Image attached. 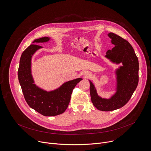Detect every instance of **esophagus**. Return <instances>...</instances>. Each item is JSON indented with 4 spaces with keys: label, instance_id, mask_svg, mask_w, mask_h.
<instances>
[{
    "label": "esophagus",
    "instance_id": "esophagus-1",
    "mask_svg": "<svg viewBox=\"0 0 151 151\" xmlns=\"http://www.w3.org/2000/svg\"><path fill=\"white\" fill-rule=\"evenodd\" d=\"M83 74L84 75V76H85V77L88 76L89 75H90V73L89 72H86V71H84V72H83Z\"/></svg>",
    "mask_w": 151,
    "mask_h": 151
}]
</instances>
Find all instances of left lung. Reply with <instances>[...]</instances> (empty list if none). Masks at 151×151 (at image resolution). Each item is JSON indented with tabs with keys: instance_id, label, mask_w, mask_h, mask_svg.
Segmentation results:
<instances>
[{
	"instance_id": "8db88e82",
	"label": "left lung",
	"mask_w": 151,
	"mask_h": 151,
	"mask_svg": "<svg viewBox=\"0 0 151 151\" xmlns=\"http://www.w3.org/2000/svg\"><path fill=\"white\" fill-rule=\"evenodd\" d=\"M107 35L115 47L106 52L105 57L114 63H121L122 66L116 70V92L110 99L98 96L94 84L90 81L91 101L101 111H112L123 107L132 97L139 82V61L133 48L127 40L114 33Z\"/></svg>"
}]
</instances>
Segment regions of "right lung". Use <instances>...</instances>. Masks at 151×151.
<instances>
[{
	"label": "right lung",
	"instance_id": "add662e5",
	"mask_svg": "<svg viewBox=\"0 0 151 151\" xmlns=\"http://www.w3.org/2000/svg\"><path fill=\"white\" fill-rule=\"evenodd\" d=\"M48 37L35 39L33 43H44L50 40ZM42 47L32 44L21 54L18 70L19 84L28 105L41 115L47 116H56L63 114L68 108L73 90L76 84L82 80L77 78L64 83L58 88L47 91L39 88L34 83L31 71L32 55Z\"/></svg>",
	"mask_w": 151,
	"mask_h": 151
}]
</instances>
